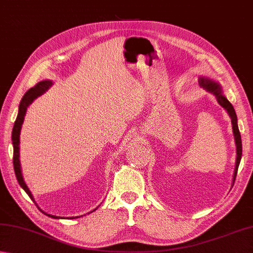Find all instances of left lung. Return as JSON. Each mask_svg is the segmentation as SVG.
<instances>
[{"mask_svg":"<svg viewBox=\"0 0 253 253\" xmlns=\"http://www.w3.org/2000/svg\"><path fill=\"white\" fill-rule=\"evenodd\" d=\"M199 85L201 87L205 88L207 91L213 93L216 96L219 104L222 108H225L227 112L229 113V116L231 118V123H232V130H233V134H235V140H236V145H237V160H236V169H235V174H233V182L236 180V176L238 173V168H239L240 164V160H241V155H242V144H241V135L239 132V128H238L237 125V116L235 112V109H233L232 104L228 101V100L222 96L221 93V88L220 85L216 84L215 82H211V80H208L206 78H201L199 79Z\"/></svg>","mask_w":253,"mask_h":253,"instance_id":"obj_1","label":"left lung"}]
</instances>
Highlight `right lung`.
<instances>
[{
  "label": "right lung",
  "mask_w": 253,
  "mask_h": 253,
  "mask_svg": "<svg viewBox=\"0 0 253 253\" xmlns=\"http://www.w3.org/2000/svg\"><path fill=\"white\" fill-rule=\"evenodd\" d=\"M50 85H51V82L45 80V82H41L40 84H37L34 88H31L25 94H24V97L20 103V108H18V114H17L15 123H14L13 131H12L14 171H15L18 184H20L21 187L25 190L26 194L30 196V198L33 202H34V198H33V195L30 192V189H28L25 182H24L23 176H22V169H21V164H20V132H21V127H22L23 121H24V117H25L27 107L30 106V104L34 101L37 97H40L41 94L44 93L46 90L50 87ZM47 216H49L51 218H58V217L52 216V215H47Z\"/></svg>",
  "instance_id": "obj_1"
}]
</instances>
